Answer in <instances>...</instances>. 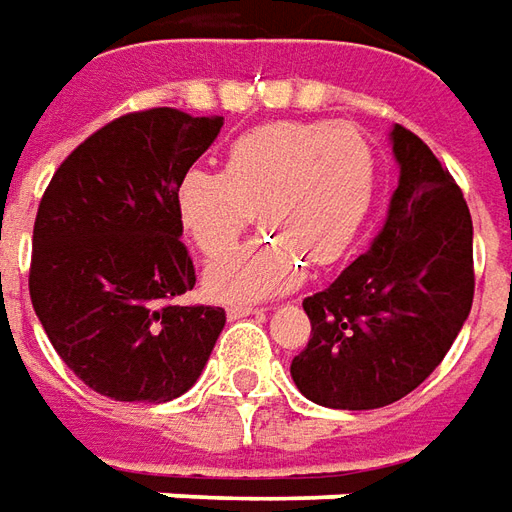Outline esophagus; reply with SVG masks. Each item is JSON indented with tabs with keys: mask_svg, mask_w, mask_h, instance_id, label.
Returning a JSON list of instances; mask_svg holds the SVG:
<instances>
[{
	"mask_svg": "<svg viewBox=\"0 0 512 512\" xmlns=\"http://www.w3.org/2000/svg\"><path fill=\"white\" fill-rule=\"evenodd\" d=\"M264 309H253V306H245V303H234L228 306V320H239V317H250V315H262Z\"/></svg>",
	"mask_w": 512,
	"mask_h": 512,
	"instance_id": "obj_1",
	"label": "esophagus"
}]
</instances>
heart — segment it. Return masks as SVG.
<instances>
[{
	"label": "heart",
	"mask_w": 512,
	"mask_h": 512,
	"mask_svg": "<svg viewBox=\"0 0 512 512\" xmlns=\"http://www.w3.org/2000/svg\"><path fill=\"white\" fill-rule=\"evenodd\" d=\"M376 192V153L345 122H267L242 133L222 172L189 169L178 214L206 259H220L259 220L262 239L211 264L206 290L220 301H267L292 290L306 259L331 264L351 248Z\"/></svg>",
	"instance_id": "obj_1"
}]
</instances>
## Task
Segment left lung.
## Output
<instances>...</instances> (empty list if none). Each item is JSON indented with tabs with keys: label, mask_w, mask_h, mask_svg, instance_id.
<instances>
[{
	"label": "left lung",
	"mask_w": 512,
	"mask_h": 512,
	"mask_svg": "<svg viewBox=\"0 0 512 512\" xmlns=\"http://www.w3.org/2000/svg\"><path fill=\"white\" fill-rule=\"evenodd\" d=\"M398 186L382 231L303 301L312 337L292 382L331 410L412 393L449 354L474 301V225L460 186L412 130H390Z\"/></svg>",
	"instance_id": "1"
}]
</instances>
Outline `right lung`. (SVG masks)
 <instances>
[{
	"label": "right lung",
	"instance_id": "obj_1",
	"mask_svg": "<svg viewBox=\"0 0 512 512\" xmlns=\"http://www.w3.org/2000/svg\"><path fill=\"white\" fill-rule=\"evenodd\" d=\"M222 116L150 108L91 133L52 175L33 228L30 298L49 343L94 393L172 401L209 362L220 306H175L195 287L178 186Z\"/></svg>",
	"mask_w": 512,
	"mask_h": 512
}]
</instances>
